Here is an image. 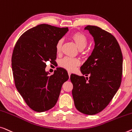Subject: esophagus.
<instances>
[{
    "label": "esophagus",
    "instance_id": "esophagus-1",
    "mask_svg": "<svg viewBox=\"0 0 132 132\" xmlns=\"http://www.w3.org/2000/svg\"><path fill=\"white\" fill-rule=\"evenodd\" d=\"M68 75H69V78H70V75H71V73H70V72H68Z\"/></svg>",
    "mask_w": 132,
    "mask_h": 132
}]
</instances>
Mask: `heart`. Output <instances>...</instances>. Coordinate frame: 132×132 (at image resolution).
Wrapping results in <instances>:
<instances>
[{"label": "heart", "mask_w": 132, "mask_h": 132, "mask_svg": "<svg viewBox=\"0 0 132 132\" xmlns=\"http://www.w3.org/2000/svg\"><path fill=\"white\" fill-rule=\"evenodd\" d=\"M71 39L75 42L76 45L79 48V50H82L86 47L88 44V38L84 34L80 32H77L73 33L71 36ZM63 44V39H61L57 42L55 46V50L57 53H60L62 51ZM81 62L79 59H72L69 57H65L60 60L59 64L62 68L65 69L69 71H73L78 66Z\"/></svg>", "instance_id": "b5f03b06"}]
</instances>
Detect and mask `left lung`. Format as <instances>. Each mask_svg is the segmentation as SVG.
I'll list each match as a JSON object with an SVG mask.
<instances>
[{
	"instance_id": "obj_1",
	"label": "left lung",
	"mask_w": 132,
	"mask_h": 132,
	"mask_svg": "<svg viewBox=\"0 0 132 132\" xmlns=\"http://www.w3.org/2000/svg\"><path fill=\"white\" fill-rule=\"evenodd\" d=\"M85 30L93 37L92 54L81 67L82 75H70L72 96L79 112L87 115L97 114L105 108L116 94L121 82L122 55L115 37L94 26Z\"/></svg>"
}]
</instances>
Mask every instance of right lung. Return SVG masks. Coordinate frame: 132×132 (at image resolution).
I'll return each mask as SVG.
<instances>
[{
	"mask_svg": "<svg viewBox=\"0 0 132 132\" xmlns=\"http://www.w3.org/2000/svg\"><path fill=\"white\" fill-rule=\"evenodd\" d=\"M69 30L42 24L25 31L16 42L12 55L15 84L27 105L33 111L45 112L54 106L68 72L57 68L50 75L46 63L56 59L57 42Z\"/></svg>",
	"mask_w": 132,
	"mask_h": 132,
	"instance_id": "right-lung-1",
	"label": "right lung"
}]
</instances>
